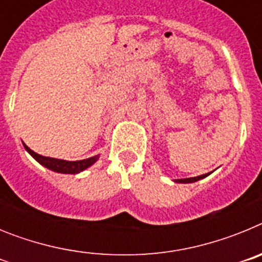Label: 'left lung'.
Masks as SVG:
<instances>
[{
  "label": "left lung",
  "mask_w": 262,
  "mask_h": 262,
  "mask_svg": "<svg viewBox=\"0 0 262 262\" xmlns=\"http://www.w3.org/2000/svg\"><path fill=\"white\" fill-rule=\"evenodd\" d=\"M206 176H209V173H207V174L196 176V177H190V178H182V180H176V182H180V184H190V182H195V181H198V180H201V178H205Z\"/></svg>",
  "instance_id": "1"
}]
</instances>
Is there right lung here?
Here are the masks:
<instances>
[{"label": "right lung", "instance_id": "1", "mask_svg": "<svg viewBox=\"0 0 262 262\" xmlns=\"http://www.w3.org/2000/svg\"><path fill=\"white\" fill-rule=\"evenodd\" d=\"M25 145V144H23ZM26 151L31 155L34 159L40 163L41 165L46 166V168L51 169L53 172H59V173H68V174H75V173L81 172L84 169L89 168L90 165H93L97 161L98 156L90 157V159L80 160V161H67V160H60V159H52V157H46L41 156V155L35 154V152L30 149L27 145H25Z\"/></svg>", "mask_w": 262, "mask_h": 262}]
</instances>
